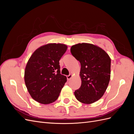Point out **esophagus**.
Returning <instances> with one entry per match:
<instances>
[{"label":"esophagus","instance_id":"obj_1","mask_svg":"<svg viewBox=\"0 0 134 134\" xmlns=\"http://www.w3.org/2000/svg\"><path fill=\"white\" fill-rule=\"evenodd\" d=\"M72 74H70V75H68L66 77H67V80H69L71 78H72Z\"/></svg>","mask_w":134,"mask_h":134}]
</instances>
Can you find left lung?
Wrapping results in <instances>:
<instances>
[{
  "label": "left lung",
  "instance_id": "8db88e82",
  "mask_svg": "<svg viewBox=\"0 0 134 134\" xmlns=\"http://www.w3.org/2000/svg\"><path fill=\"white\" fill-rule=\"evenodd\" d=\"M70 51L81 65L82 84L74 95L83 103H94L103 96L107 88L111 76V59L103 49L91 43L75 44Z\"/></svg>",
  "mask_w": 134,
  "mask_h": 134
}]
</instances>
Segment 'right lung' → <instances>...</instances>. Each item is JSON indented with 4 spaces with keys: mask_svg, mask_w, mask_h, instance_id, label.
Segmentation results:
<instances>
[{
    "mask_svg": "<svg viewBox=\"0 0 134 134\" xmlns=\"http://www.w3.org/2000/svg\"><path fill=\"white\" fill-rule=\"evenodd\" d=\"M67 48L64 44L48 43L37 48L28 60L25 82L30 94L37 102L47 104L58 98L67 80L60 74L59 65Z\"/></svg>",
    "mask_w": 134,
    "mask_h": 134,
    "instance_id": "obj_1",
    "label": "right lung"
}]
</instances>
